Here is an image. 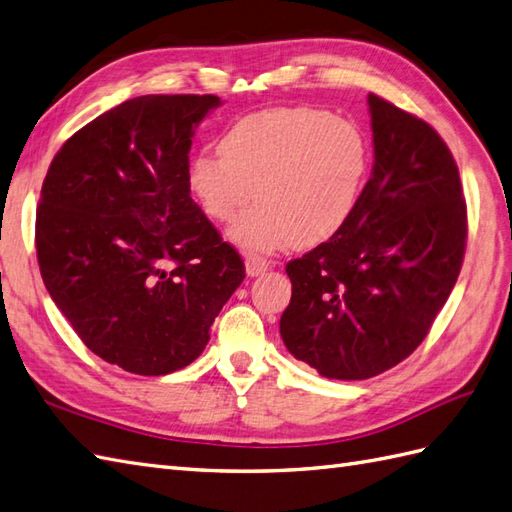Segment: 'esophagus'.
<instances>
[{
  "mask_svg": "<svg viewBox=\"0 0 512 512\" xmlns=\"http://www.w3.org/2000/svg\"><path fill=\"white\" fill-rule=\"evenodd\" d=\"M268 266H270V261L266 257H261L257 253H248L246 255V275L248 277L264 275V272L268 270Z\"/></svg>",
  "mask_w": 512,
  "mask_h": 512,
  "instance_id": "34e87169",
  "label": "esophagus"
}]
</instances>
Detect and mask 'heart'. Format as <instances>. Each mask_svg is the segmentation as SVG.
<instances>
[{
	"instance_id": "1",
	"label": "heart",
	"mask_w": 512,
	"mask_h": 512,
	"mask_svg": "<svg viewBox=\"0 0 512 512\" xmlns=\"http://www.w3.org/2000/svg\"><path fill=\"white\" fill-rule=\"evenodd\" d=\"M368 165L371 146L360 124L312 106H279L237 120L220 152L198 150L187 181L207 216L222 224L257 196L229 237L272 251L334 237L358 207Z\"/></svg>"
}]
</instances>
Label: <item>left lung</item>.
Segmentation results:
<instances>
[{"mask_svg":"<svg viewBox=\"0 0 512 512\" xmlns=\"http://www.w3.org/2000/svg\"><path fill=\"white\" fill-rule=\"evenodd\" d=\"M373 172L353 216L288 261L281 338L329 379H368L419 347L454 290L467 246L458 165L436 130L368 93Z\"/></svg>","mask_w":512,"mask_h":512,"instance_id":"8db88e82","label":"left lung"}]
</instances>
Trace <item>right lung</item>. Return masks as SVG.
Here are the masks:
<instances>
[{"label":"right lung","mask_w":512,"mask_h":512,"mask_svg":"<svg viewBox=\"0 0 512 512\" xmlns=\"http://www.w3.org/2000/svg\"><path fill=\"white\" fill-rule=\"evenodd\" d=\"M218 95H141L71 135L47 170L37 259L80 340L135 375L192 364L246 277L192 200L189 148Z\"/></svg>","instance_id":"right-lung-1"}]
</instances>
